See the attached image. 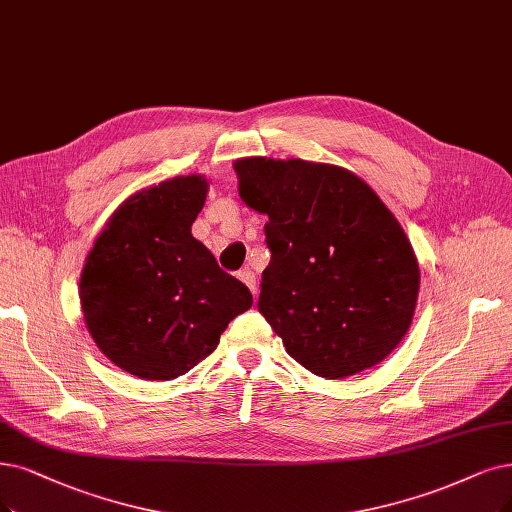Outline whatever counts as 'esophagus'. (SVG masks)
Here are the masks:
<instances>
[{
  "label": "esophagus",
  "mask_w": 512,
  "mask_h": 512,
  "mask_svg": "<svg viewBox=\"0 0 512 512\" xmlns=\"http://www.w3.org/2000/svg\"><path fill=\"white\" fill-rule=\"evenodd\" d=\"M238 278L244 282L246 287L251 289V293H253V295L257 293V287H255V274H253L251 270H242V272H238Z\"/></svg>",
  "instance_id": "esophagus-1"
}]
</instances>
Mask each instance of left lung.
Here are the masks:
<instances>
[{
  "instance_id": "8db88e82",
  "label": "left lung",
  "mask_w": 512,
  "mask_h": 512,
  "mask_svg": "<svg viewBox=\"0 0 512 512\" xmlns=\"http://www.w3.org/2000/svg\"><path fill=\"white\" fill-rule=\"evenodd\" d=\"M234 170L242 202L268 215L257 306L287 352L327 380L382 363L420 293L418 257L390 208L342 166L255 156Z\"/></svg>"
}]
</instances>
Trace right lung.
Here are the masks:
<instances>
[{"mask_svg":"<svg viewBox=\"0 0 512 512\" xmlns=\"http://www.w3.org/2000/svg\"><path fill=\"white\" fill-rule=\"evenodd\" d=\"M206 194L202 175L141 189L113 211L86 257V329L113 365L141 380L194 369L253 306L251 291L192 236Z\"/></svg>","mask_w":512,"mask_h":512,"instance_id":"obj_1","label":"right lung"}]
</instances>
